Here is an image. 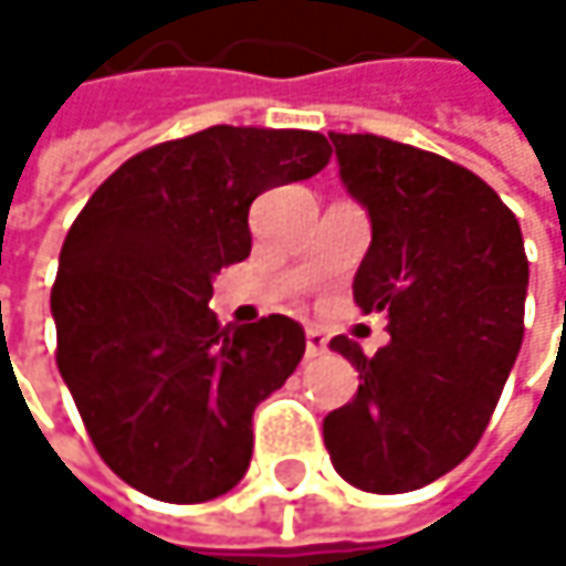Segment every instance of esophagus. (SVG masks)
Instances as JSON below:
<instances>
[{"label": "esophagus", "instance_id": "obj_1", "mask_svg": "<svg viewBox=\"0 0 566 566\" xmlns=\"http://www.w3.org/2000/svg\"><path fill=\"white\" fill-rule=\"evenodd\" d=\"M324 350H327V337H324L317 327H307V331H304V354H307V357H321Z\"/></svg>", "mask_w": 566, "mask_h": 566}]
</instances>
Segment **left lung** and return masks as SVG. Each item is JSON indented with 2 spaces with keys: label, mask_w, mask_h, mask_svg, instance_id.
I'll list each match as a JSON object with an SVG mask.
<instances>
[{
  "label": "left lung",
  "mask_w": 566,
  "mask_h": 566,
  "mask_svg": "<svg viewBox=\"0 0 566 566\" xmlns=\"http://www.w3.org/2000/svg\"><path fill=\"white\" fill-rule=\"evenodd\" d=\"M331 144L374 226L354 301L387 314L390 344L367 357L331 340L364 384L327 412L324 446L354 489L416 492L479 446L505 390L524 337V239L499 192L439 154L377 134Z\"/></svg>",
  "instance_id": "left-lung-1"
}]
</instances>
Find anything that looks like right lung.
<instances>
[{
  "label": "right lung",
  "instance_id": "add662e5",
  "mask_svg": "<svg viewBox=\"0 0 566 566\" xmlns=\"http://www.w3.org/2000/svg\"><path fill=\"white\" fill-rule=\"evenodd\" d=\"M314 130L209 127L140 150L67 229L52 284L57 370L114 475L196 505L239 485L252 412L304 357L284 314L219 324L212 275L252 252L249 209L331 160Z\"/></svg>",
  "mask_w": 566,
  "mask_h": 566
}]
</instances>
